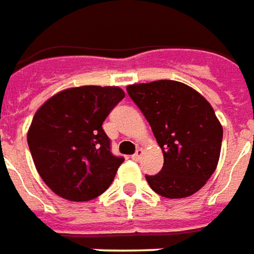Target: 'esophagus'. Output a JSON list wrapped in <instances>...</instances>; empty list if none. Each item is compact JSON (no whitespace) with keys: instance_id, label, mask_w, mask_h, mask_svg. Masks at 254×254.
I'll list each match as a JSON object with an SVG mask.
<instances>
[{"instance_id":"obj_1","label":"esophagus","mask_w":254,"mask_h":254,"mask_svg":"<svg viewBox=\"0 0 254 254\" xmlns=\"http://www.w3.org/2000/svg\"><path fill=\"white\" fill-rule=\"evenodd\" d=\"M141 156H142V149L139 148V149H137V151H135V154L132 155L131 158H132L134 161H139V159H141Z\"/></svg>"}]
</instances>
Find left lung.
Segmentation results:
<instances>
[{"instance_id": "1", "label": "left lung", "mask_w": 254, "mask_h": 254, "mask_svg": "<svg viewBox=\"0 0 254 254\" xmlns=\"http://www.w3.org/2000/svg\"><path fill=\"white\" fill-rule=\"evenodd\" d=\"M152 128L163 152V168L145 176L155 193L183 198L198 191L218 165L222 127L198 92L176 81L137 83L127 88Z\"/></svg>"}]
</instances>
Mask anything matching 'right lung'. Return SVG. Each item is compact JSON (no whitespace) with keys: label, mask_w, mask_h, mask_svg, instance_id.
<instances>
[{"label":"right lung","mask_w":254,"mask_h":254,"mask_svg":"<svg viewBox=\"0 0 254 254\" xmlns=\"http://www.w3.org/2000/svg\"><path fill=\"white\" fill-rule=\"evenodd\" d=\"M123 98L117 86H79L54 95L36 112L28 145L40 178L56 194L88 201L112 185L124 158L112 152L102 124Z\"/></svg>","instance_id":"1"}]
</instances>
